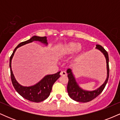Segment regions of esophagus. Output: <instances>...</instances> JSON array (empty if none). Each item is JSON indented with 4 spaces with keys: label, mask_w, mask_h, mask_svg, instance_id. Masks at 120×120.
<instances>
[{
    "label": "esophagus",
    "mask_w": 120,
    "mask_h": 120,
    "mask_svg": "<svg viewBox=\"0 0 120 120\" xmlns=\"http://www.w3.org/2000/svg\"><path fill=\"white\" fill-rule=\"evenodd\" d=\"M60 75H61V76H65V75H67V73L65 71H61V72H60Z\"/></svg>",
    "instance_id": "obj_1"
}]
</instances>
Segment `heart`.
I'll list each match as a JSON object with an SVG mask.
<instances>
[{
    "label": "heart",
    "instance_id": "heart-1",
    "mask_svg": "<svg viewBox=\"0 0 120 120\" xmlns=\"http://www.w3.org/2000/svg\"><path fill=\"white\" fill-rule=\"evenodd\" d=\"M82 46L76 42H70L65 44L57 49L56 56L60 57H65L73 53V57L76 58L81 54Z\"/></svg>",
    "mask_w": 120,
    "mask_h": 120
}]
</instances>
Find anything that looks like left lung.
Segmentation results:
<instances>
[{"mask_svg":"<svg viewBox=\"0 0 120 120\" xmlns=\"http://www.w3.org/2000/svg\"><path fill=\"white\" fill-rule=\"evenodd\" d=\"M96 49L99 50L101 53L104 55L106 59V63H107V77L105 81L102 85H101L97 89L92 91L85 90L82 89L80 87V86L78 85L77 82L75 80V77L71 69H68L67 71L68 73V77L69 79L68 86H67V91L69 96L73 100H75L78 102L86 103L90 101L91 100H93L94 99L97 97L100 94L103 90H104L106 84L108 82V79L109 78V57L108 54L105 50V49L101 46L100 45H96Z\"/></svg>","mask_w":120,"mask_h":120,"instance_id":"obj_1","label":"left lung"}]
</instances>
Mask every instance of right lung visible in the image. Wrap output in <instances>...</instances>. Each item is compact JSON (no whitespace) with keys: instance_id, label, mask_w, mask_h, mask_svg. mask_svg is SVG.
I'll return each mask as SVG.
<instances>
[{"instance_id":"obj_1","label":"right lung","mask_w":120,"mask_h":120,"mask_svg":"<svg viewBox=\"0 0 120 120\" xmlns=\"http://www.w3.org/2000/svg\"><path fill=\"white\" fill-rule=\"evenodd\" d=\"M34 41H38L42 43H43L46 46H47L48 42L46 37H38L33 36L30 39L26 41L21 42L15 48L11 56L9 59V68L11 71V77L13 86L15 90L21 96L26 99L29 101H33L35 103H39L43 101L49 97L52 90V87L53 83L56 82L58 78L60 77V71L53 74H48L45 75L43 78L39 81L38 83L34 85L30 86H24L21 85L19 82L16 81L14 74L12 70L11 63L14 54L16 49L21 46H24L25 45L31 43Z\"/></svg>"}]
</instances>
